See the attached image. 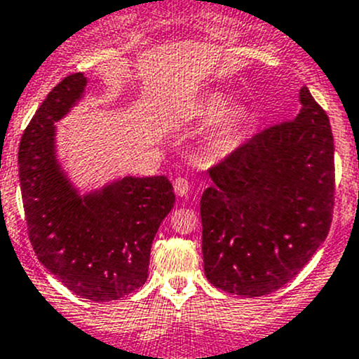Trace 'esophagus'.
Segmentation results:
<instances>
[{
    "mask_svg": "<svg viewBox=\"0 0 359 359\" xmlns=\"http://www.w3.org/2000/svg\"><path fill=\"white\" fill-rule=\"evenodd\" d=\"M189 189H191V184L186 177H177V179L173 180V191L177 192V196H186L187 192H189Z\"/></svg>",
    "mask_w": 359,
    "mask_h": 359,
    "instance_id": "1",
    "label": "esophagus"
}]
</instances>
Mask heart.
I'll use <instances>...</instances> for the list:
<instances>
[{"mask_svg": "<svg viewBox=\"0 0 359 359\" xmlns=\"http://www.w3.org/2000/svg\"><path fill=\"white\" fill-rule=\"evenodd\" d=\"M222 112L224 115L222 116L218 126L215 127L213 135H211V144L218 149L227 148L230 142H232V139L236 137L237 132L241 130L244 120L243 111L237 110V108H230L229 97L217 93L208 94L198 108V115L205 120L215 118V116L221 115Z\"/></svg>", "mask_w": 359, "mask_h": 359, "instance_id": "heart-1", "label": "heart"}]
</instances>
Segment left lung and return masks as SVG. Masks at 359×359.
Wrapping results in <instances>:
<instances>
[{"label":"left lung","mask_w":359,"mask_h":359,"mask_svg":"<svg viewBox=\"0 0 359 359\" xmlns=\"http://www.w3.org/2000/svg\"><path fill=\"white\" fill-rule=\"evenodd\" d=\"M301 113L258 132L208 168L203 262L215 287L258 297L292 280L325 241L335 165L329 115L306 86Z\"/></svg>","instance_id":"obj_1"}]
</instances>
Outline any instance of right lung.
Instances as JSON below:
<instances>
[{
  "label": "right lung",
  "instance_id": "add662e5",
  "mask_svg": "<svg viewBox=\"0 0 359 359\" xmlns=\"http://www.w3.org/2000/svg\"><path fill=\"white\" fill-rule=\"evenodd\" d=\"M72 74L37 108L18 148V177L30 244L37 259L84 299L108 303L148 278L149 252L175 194L165 175L126 177L81 199L55 161L53 123L82 96Z\"/></svg>",
  "mask_w": 359,
  "mask_h": 359
}]
</instances>
